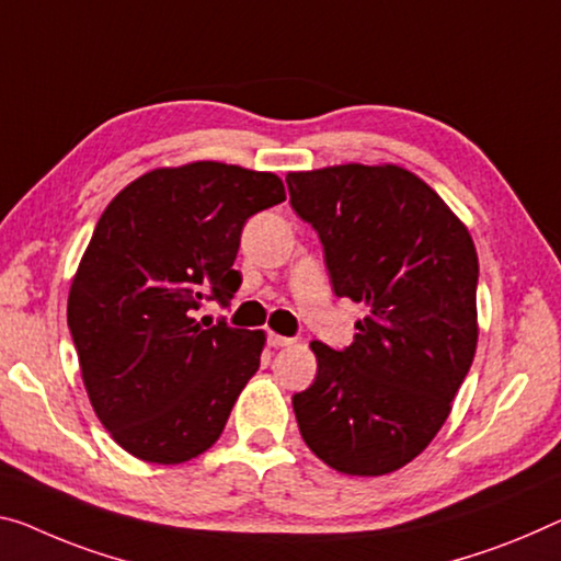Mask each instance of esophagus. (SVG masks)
<instances>
[{
  "label": "esophagus",
  "mask_w": 561,
  "mask_h": 561,
  "mask_svg": "<svg viewBox=\"0 0 561 561\" xmlns=\"http://www.w3.org/2000/svg\"><path fill=\"white\" fill-rule=\"evenodd\" d=\"M268 346H273V348H283V346H293V339H288V335H278V333H268Z\"/></svg>",
  "instance_id": "34e87169"
}]
</instances>
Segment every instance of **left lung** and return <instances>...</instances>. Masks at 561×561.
<instances>
[{
	"label": "left lung",
	"instance_id": "obj_1",
	"mask_svg": "<svg viewBox=\"0 0 561 561\" xmlns=\"http://www.w3.org/2000/svg\"><path fill=\"white\" fill-rule=\"evenodd\" d=\"M290 205L323 243L339 298L366 306L348 348L310 343L293 396L300 436L348 477H383L426 449L477 353L479 257L463 222L399 165L288 172Z\"/></svg>",
	"mask_w": 561,
	"mask_h": 561
}]
</instances>
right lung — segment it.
<instances>
[{"label":"right lung","instance_id":"1","mask_svg":"<svg viewBox=\"0 0 561 561\" xmlns=\"http://www.w3.org/2000/svg\"><path fill=\"white\" fill-rule=\"evenodd\" d=\"M283 201L273 172L201 160L145 172L102 213L67 325L92 409L127 454L183 463L220 438L265 333L201 329L193 310L228 304L245 220Z\"/></svg>","mask_w":561,"mask_h":561}]
</instances>
